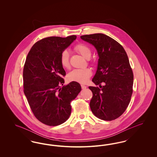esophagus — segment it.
Listing matches in <instances>:
<instances>
[{"label":"esophagus","instance_id":"34e87169","mask_svg":"<svg viewBox=\"0 0 157 157\" xmlns=\"http://www.w3.org/2000/svg\"><path fill=\"white\" fill-rule=\"evenodd\" d=\"M81 87H82V90H85V89L87 88V86H86L83 85H81Z\"/></svg>","mask_w":157,"mask_h":157}]
</instances>
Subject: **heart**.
<instances>
[{
    "instance_id": "heart-1",
    "label": "heart",
    "mask_w": 157,
    "mask_h": 157,
    "mask_svg": "<svg viewBox=\"0 0 157 157\" xmlns=\"http://www.w3.org/2000/svg\"><path fill=\"white\" fill-rule=\"evenodd\" d=\"M75 49L82 56L88 59L91 55V51L86 45L78 44L75 46ZM69 51L67 49L63 50L60 56V62L62 67L64 68L69 67ZM92 72L88 68L75 69L70 72L67 75V79L69 81H75L84 83L88 82Z\"/></svg>"
}]
</instances>
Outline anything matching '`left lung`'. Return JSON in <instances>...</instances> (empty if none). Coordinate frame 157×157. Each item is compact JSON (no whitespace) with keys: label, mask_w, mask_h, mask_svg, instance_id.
Instances as JSON below:
<instances>
[{"label":"left lung","mask_w":157,"mask_h":157,"mask_svg":"<svg viewBox=\"0 0 157 157\" xmlns=\"http://www.w3.org/2000/svg\"><path fill=\"white\" fill-rule=\"evenodd\" d=\"M93 45L99 56L97 70L92 82L98 87L89 86L93 94L90 108L97 118L112 121L120 117L129 104L132 94L134 75L124 48L103 33L81 36ZM103 82L102 87L100 83Z\"/></svg>","instance_id":"obj_1"}]
</instances>
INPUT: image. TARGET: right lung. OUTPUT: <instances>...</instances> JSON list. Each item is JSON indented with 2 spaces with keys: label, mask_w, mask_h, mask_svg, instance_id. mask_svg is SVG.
<instances>
[{
  "label": "right lung",
  "mask_w": 157,
  "mask_h": 157,
  "mask_svg": "<svg viewBox=\"0 0 157 157\" xmlns=\"http://www.w3.org/2000/svg\"><path fill=\"white\" fill-rule=\"evenodd\" d=\"M76 39V35L42 39L33 45L26 57L23 72L24 94L35 117L45 125L64 123L71 113V102L81 90L80 84L75 81L63 85L62 76L66 72L60 62L62 52Z\"/></svg>",
  "instance_id": "add662e5"
}]
</instances>
